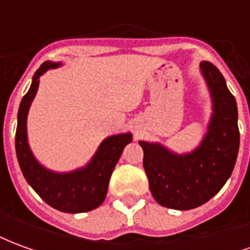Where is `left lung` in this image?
Listing matches in <instances>:
<instances>
[{"label": "left lung", "instance_id": "obj_1", "mask_svg": "<svg viewBox=\"0 0 250 250\" xmlns=\"http://www.w3.org/2000/svg\"><path fill=\"white\" fill-rule=\"evenodd\" d=\"M199 66L213 100V116L201 145L178 155L159 143L139 142L152 197L170 209H194L214 197L230 177L240 147L236 99L211 62Z\"/></svg>", "mask_w": 250, "mask_h": 250}]
</instances>
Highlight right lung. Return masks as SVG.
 <instances>
[{
    "label": "right lung",
    "mask_w": 250,
    "mask_h": 250,
    "mask_svg": "<svg viewBox=\"0 0 250 250\" xmlns=\"http://www.w3.org/2000/svg\"><path fill=\"white\" fill-rule=\"evenodd\" d=\"M59 65V62H51L41 64L33 76L29 91L21 100L16 130V152L26 182L46 204L64 213H84L96 209L103 204L111 174L123 148L132 141V136L127 132L104 139L91 162L76 171L53 173L41 166L33 157L28 145L26 116L37 92L40 76L48 69L57 68Z\"/></svg>",
    "instance_id": "add662e5"
}]
</instances>
